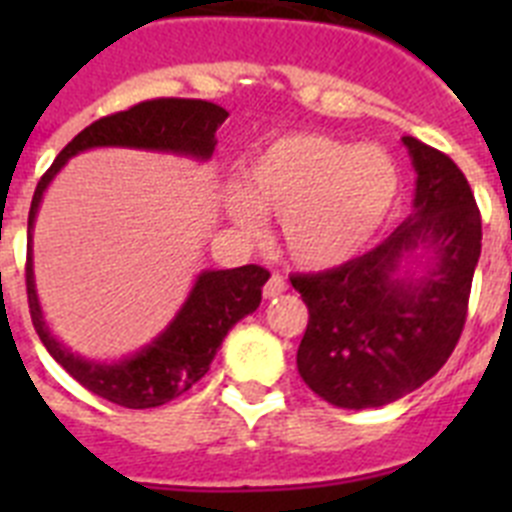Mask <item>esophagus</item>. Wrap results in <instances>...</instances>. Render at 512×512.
Here are the masks:
<instances>
[{"label":"esophagus","instance_id":"1","mask_svg":"<svg viewBox=\"0 0 512 512\" xmlns=\"http://www.w3.org/2000/svg\"><path fill=\"white\" fill-rule=\"evenodd\" d=\"M284 289H287V279L279 277V274H271L269 282L264 284V297H266V300H271V297L282 295Z\"/></svg>","mask_w":512,"mask_h":512}]
</instances>
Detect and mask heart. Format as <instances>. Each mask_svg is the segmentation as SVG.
<instances>
[{
  "mask_svg": "<svg viewBox=\"0 0 512 512\" xmlns=\"http://www.w3.org/2000/svg\"><path fill=\"white\" fill-rule=\"evenodd\" d=\"M230 215L259 225L256 207L279 217L284 251L305 269L356 259L387 223L400 194V169L379 146H356L328 133H287L248 161Z\"/></svg>",
  "mask_w": 512,
  "mask_h": 512,
  "instance_id": "obj_1",
  "label": "heart"
}]
</instances>
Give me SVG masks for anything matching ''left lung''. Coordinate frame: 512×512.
Returning <instances> with one entry per match:
<instances>
[{
    "instance_id": "left-lung-1",
    "label": "left lung",
    "mask_w": 512,
    "mask_h": 512,
    "mask_svg": "<svg viewBox=\"0 0 512 512\" xmlns=\"http://www.w3.org/2000/svg\"><path fill=\"white\" fill-rule=\"evenodd\" d=\"M415 212L377 248L336 269L295 274L310 320L297 348L305 384L336 408H382L449 361L467 323L482 217L467 176L446 153L405 135ZM413 252L418 278L400 272Z\"/></svg>"
}]
</instances>
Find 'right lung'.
<instances>
[{"instance_id": "add662e5", "label": "right lung", "mask_w": 512, "mask_h": 512, "mask_svg": "<svg viewBox=\"0 0 512 512\" xmlns=\"http://www.w3.org/2000/svg\"><path fill=\"white\" fill-rule=\"evenodd\" d=\"M225 117L228 112L220 104L179 97L148 99V102L133 104L130 110L99 117L89 128L81 130L69 146L58 153L51 169L40 176L30 215H27V238H33L35 215H38L43 192L71 156L89 148L120 146L182 153V156L207 161L215 151V130L223 125ZM266 279H269V271L256 264L202 271L182 310L176 312V318L156 341L128 359L99 364V361L71 354L45 325L38 292H35L33 253L27 243V305H30V318L43 346L81 387L130 410L166 405L174 397L184 395L192 384L200 382L210 369L223 338L228 336V330L259 307L261 287Z\"/></svg>"}]
</instances>
